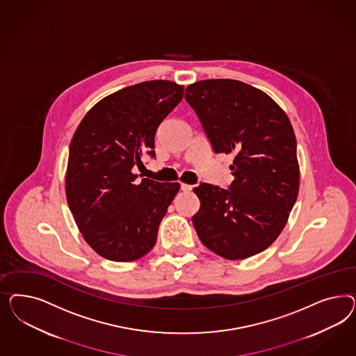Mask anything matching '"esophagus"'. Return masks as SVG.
<instances>
[{"label":"esophagus","instance_id":"34e87169","mask_svg":"<svg viewBox=\"0 0 356 356\" xmlns=\"http://www.w3.org/2000/svg\"><path fill=\"white\" fill-rule=\"evenodd\" d=\"M192 188H193V186L189 185V184H181V191H183V192H191Z\"/></svg>","mask_w":356,"mask_h":356}]
</instances>
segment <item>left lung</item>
Instances as JSON below:
<instances>
[{
  "label": "left lung",
  "mask_w": 356,
  "mask_h": 356,
  "mask_svg": "<svg viewBox=\"0 0 356 356\" xmlns=\"http://www.w3.org/2000/svg\"><path fill=\"white\" fill-rule=\"evenodd\" d=\"M185 99L216 154H235L229 189L201 183L193 226L206 248L244 259L270 247L286 226L299 193L296 138L286 112L256 87L205 79Z\"/></svg>",
  "instance_id": "8db88e82"
}]
</instances>
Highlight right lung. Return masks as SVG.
Listing matches in <instances>:
<instances>
[{
	"label": "right lung",
	"mask_w": 356,
	"mask_h": 356,
	"mask_svg": "<svg viewBox=\"0 0 356 356\" xmlns=\"http://www.w3.org/2000/svg\"><path fill=\"white\" fill-rule=\"evenodd\" d=\"M184 95L171 81H146L97 102L70 142L67 205L87 244L104 259L129 262L156 243L179 183L136 181L134 165L155 156V133Z\"/></svg>",
	"instance_id": "1"
}]
</instances>
